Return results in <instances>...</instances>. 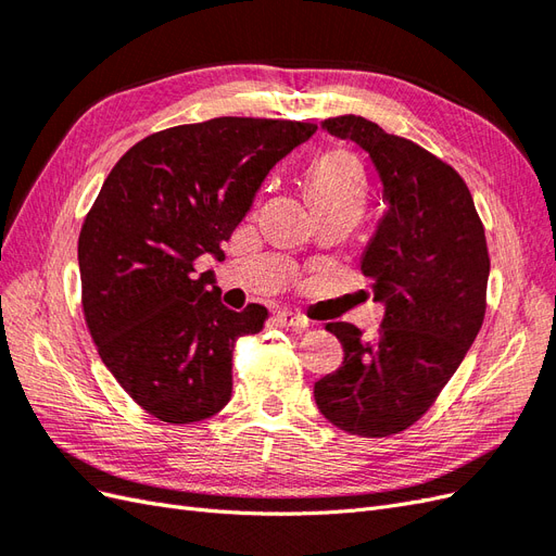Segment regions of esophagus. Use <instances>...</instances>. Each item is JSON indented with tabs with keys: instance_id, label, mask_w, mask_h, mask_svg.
Returning a JSON list of instances; mask_svg holds the SVG:
<instances>
[{
	"instance_id": "obj_1",
	"label": "esophagus",
	"mask_w": 556,
	"mask_h": 556,
	"mask_svg": "<svg viewBox=\"0 0 556 556\" xmlns=\"http://www.w3.org/2000/svg\"><path fill=\"white\" fill-rule=\"evenodd\" d=\"M274 317H276V323L280 327H290V329H306V327H311V323H308L304 315L292 313V311H278Z\"/></svg>"
}]
</instances>
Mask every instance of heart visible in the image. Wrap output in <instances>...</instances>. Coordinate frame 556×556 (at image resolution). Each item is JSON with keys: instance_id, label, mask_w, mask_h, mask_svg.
<instances>
[{"instance_id": "1", "label": "heart", "mask_w": 556, "mask_h": 556, "mask_svg": "<svg viewBox=\"0 0 556 556\" xmlns=\"http://www.w3.org/2000/svg\"><path fill=\"white\" fill-rule=\"evenodd\" d=\"M311 197L315 204L343 197L364 201V180L355 160L341 150L319 157L311 172Z\"/></svg>"}]
</instances>
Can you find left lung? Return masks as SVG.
Here are the masks:
<instances>
[{"label":"left lung","mask_w":556,"mask_h":556,"mask_svg":"<svg viewBox=\"0 0 556 556\" xmlns=\"http://www.w3.org/2000/svg\"><path fill=\"white\" fill-rule=\"evenodd\" d=\"M331 137L371 157L387 211L362 255L384 306L378 339L329 323L343 364L315 382V403L331 425L384 439L415 425L473 345L486 308L484 227L464 178L429 150L387 134L362 115L323 123Z\"/></svg>","instance_id":"8db88e82"}]
</instances>
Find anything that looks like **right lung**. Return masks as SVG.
Listing matches in <instances>:
<instances>
[{"mask_svg": "<svg viewBox=\"0 0 556 556\" xmlns=\"http://www.w3.org/2000/svg\"><path fill=\"white\" fill-rule=\"evenodd\" d=\"M315 129L213 117L150 134L117 160L86 215V325L113 378L162 422H201L229 403L233 345L262 331L268 311H229L194 260L223 257L266 174Z\"/></svg>", "mask_w": 556, "mask_h": 556, "instance_id": "right-lung-1", "label": "right lung"}]
</instances>
